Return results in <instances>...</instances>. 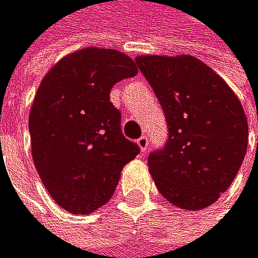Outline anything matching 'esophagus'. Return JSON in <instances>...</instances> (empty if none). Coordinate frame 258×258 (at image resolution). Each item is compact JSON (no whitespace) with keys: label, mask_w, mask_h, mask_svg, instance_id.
I'll use <instances>...</instances> for the list:
<instances>
[{"label":"esophagus","mask_w":258,"mask_h":258,"mask_svg":"<svg viewBox=\"0 0 258 258\" xmlns=\"http://www.w3.org/2000/svg\"><path fill=\"white\" fill-rule=\"evenodd\" d=\"M136 144H138V147L141 149V152L146 154L147 152V147H149V138L147 136H141L140 140L136 141Z\"/></svg>","instance_id":"esophagus-1"}]
</instances>
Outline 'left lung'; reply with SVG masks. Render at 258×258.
<instances>
[{
    "label": "left lung",
    "mask_w": 258,
    "mask_h": 258,
    "mask_svg": "<svg viewBox=\"0 0 258 258\" xmlns=\"http://www.w3.org/2000/svg\"><path fill=\"white\" fill-rule=\"evenodd\" d=\"M168 123V141L149 155V171L169 203L190 211L217 202L247 151V118L238 96L192 55H138ZM258 149V138H257Z\"/></svg>",
    "instance_id": "obj_1"
}]
</instances>
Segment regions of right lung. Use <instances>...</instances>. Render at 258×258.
<instances>
[{"label": "right lung", "instance_id": "obj_1", "mask_svg": "<svg viewBox=\"0 0 258 258\" xmlns=\"http://www.w3.org/2000/svg\"><path fill=\"white\" fill-rule=\"evenodd\" d=\"M136 74L128 55L85 47L64 55L39 84L28 118L31 157L55 203L71 214L109 202L122 168L140 154L109 100L114 84Z\"/></svg>", "mask_w": 258, "mask_h": 258}]
</instances>
